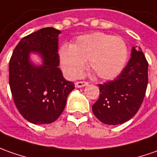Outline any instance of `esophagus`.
<instances>
[{
	"label": "esophagus",
	"mask_w": 157,
	"mask_h": 157,
	"mask_svg": "<svg viewBox=\"0 0 157 157\" xmlns=\"http://www.w3.org/2000/svg\"><path fill=\"white\" fill-rule=\"evenodd\" d=\"M87 84H88V82H76L75 83V87H85V86H87Z\"/></svg>",
	"instance_id": "1"
}]
</instances>
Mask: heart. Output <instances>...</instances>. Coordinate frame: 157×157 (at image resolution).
<instances>
[{"label":"heart","mask_w":157,"mask_h":157,"mask_svg":"<svg viewBox=\"0 0 157 157\" xmlns=\"http://www.w3.org/2000/svg\"><path fill=\"white\" fill-rule=\"evenodd\" d=\"M61 64L71 77L82 74L88 61L89 70L101 80H111L122 71L127 61V45L119 37L103 33L85 35L72 46L64 45L59 52Z\"/></svg>","instance_id":"obj_1"}]
</instances>
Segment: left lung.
Here are the masks:
<instances>
[{
  "instance_id": "1",
  "label": "left lung",
  "mask_w": 157,
  "mask_h": 157,
  "mask_svg": "<svg viewBox=\"0 0 157 157\" xmlns=\"http://www.w3.org/2000/svg\"><path fill=\"white\" fill-rule=\"evenodd\" d=\"M132 57L117 78L99 84L100 97L93 105L97 119L105 124H119L140 108L148 85V62L141 48L132 49Z\"/></svg>"
}]
</instances>
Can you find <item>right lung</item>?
<instances>
[{
  "label": "right lung",
  "mask_w": 157,
  "mask_h": 157,
  "mask_svg": "<svg viewBox=\"0 0 157 157\" xmlns=\"http://www.w3.org/2000/svg\"><path fill=\"white\" fill-rule=\"evenodd\" d=\"M59 30L45 27L25 36L9 61V85L16 107L35 124L54 122L63 113L75 84L66 81L59 66ZM37 53L42 64L35 65L29 54Z\"/></svg>",
  "instance_id": "add662e5"
}]
</instances>
